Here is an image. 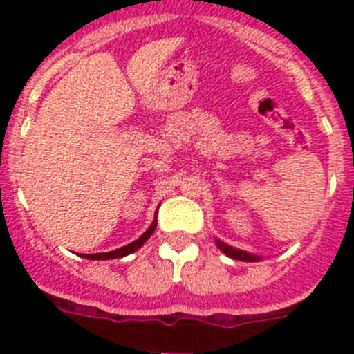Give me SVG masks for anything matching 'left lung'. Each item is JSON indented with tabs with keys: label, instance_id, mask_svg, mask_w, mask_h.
Returning <instances> with one entry per match:
<instances>
[{
	"label": "left lung",
	"instance_id": "left-lung-1",
	"mask_svg": "<svg viewBox=\"0 0 354 354\" xmlns=\"http://www.w3.org/2000/svg\"><path fill=\"white\" fill-rule=\"evenodd\" d=\"M216 246L221 250V252L227 255V257L234 259V261H243V262H255V261H262L261 255H255V253H250L245 252V250H239V248H234V246L227 245L223 241L216 239Z\"/></svg>",
	"mask_w": 354,
	"mask_h": 354
}]
</instances>
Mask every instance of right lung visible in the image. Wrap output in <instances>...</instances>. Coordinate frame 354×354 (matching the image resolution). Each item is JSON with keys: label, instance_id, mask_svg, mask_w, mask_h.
Returning <instances> with one entry per match:
<instances>
[{"label": "right lung", "instance_id": "obj_1", "mask_svg": "<svg viewBox=\"0 0 354 354\" xmlns=\"http://www.w3.org/2000/svg\"><path fill=\"white\" fill-rule=\"evenodd\" d=\"M156 227H158V212H156L154 216V221L150 223V227L147 228L145 232L142 234V236L138 237L136 241H133V243H129V245L122 246V248L118 250H113V252H104V253H81V257L83 259H90V261H109V259H120V257H126V255H129V253L136 252L138 248H142L143 245L147 243V239H149L152 234H154Z\"/></svg>", "mask_w": 354, "mask_h": 354}]
</instances>
